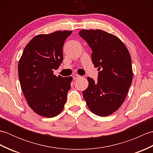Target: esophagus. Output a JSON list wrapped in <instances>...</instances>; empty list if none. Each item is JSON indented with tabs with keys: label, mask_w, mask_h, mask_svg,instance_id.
<instances>
[{
	"label": "esophagus",
	"mask_w": 153,
	"mask_h": 153,
	"mask_svg": "<svg viewBox=\"0 0 153 153\" xmlns=\"http://www.w3.org/2000/svg\"><path fill=\"white\" fill-rule=\"evenodd\" d=\"M80 77L81 76H79V75H77V74H74L72 76V77H73L74 79H76L77 78H79V77Z\"/></svg>",
	"instance_id": "34e87169"
}]
</instances>
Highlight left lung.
Listing matches in <instances>:
<instances>
[{"mask_svg":"<svg viewBox=\"0 0 153 153\" xmlns=\"http://www.w3.org/2000/svg\"><path fill=\"white\" fill-rule=\"evenodd\" d=\"M79 35L91 48L93 64L100 71L97 82L87 77L84 99L95 114L109 116L122 105L131 84L130 54L118 37L105 31L83 30Z\"/></svg>","mask_w":153,"mask_h":153,"instance_id":"left-lung-1","label":"left lung"}]
</instances>
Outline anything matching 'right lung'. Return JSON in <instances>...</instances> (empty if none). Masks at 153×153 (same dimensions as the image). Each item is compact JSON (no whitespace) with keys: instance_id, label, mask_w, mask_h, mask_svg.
Masks as SVG:
<instances>
[{"instance_id":"obj_1","label":"right lung","mask_w":153,"mask_h":153,"mask_svg":"<svg viewBox=\"0 0 153 153\" xmlns=\"http://www.w3.org/2000/svg\"><path fill=\"white\" fill-rule=\"evenodd\" d=\"M71 31H57L34 37L25 46L18 63V76L28 105L37 114L52 118L62 112L72 77H56L63 60L64 41Z\"/></svg>"}]
</instances>
